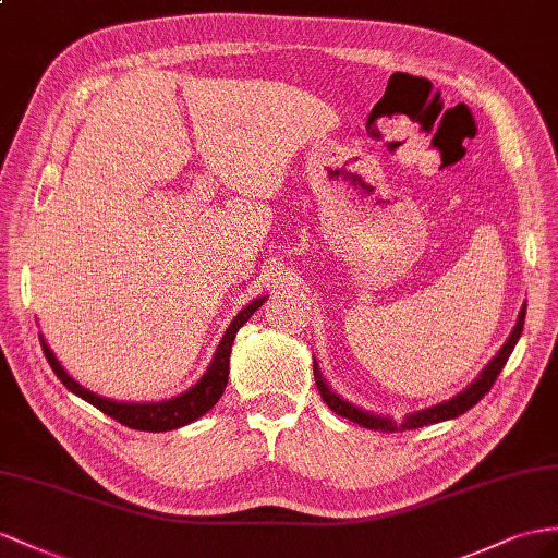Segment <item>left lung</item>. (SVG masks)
<instances>
[{"instance_id":"1","label":"left lung","mask_w":558,"mask_h":558,"mask_svg":"<svg viewBox=\"0 0 558 558\" xmlns=\"http://www.w3.org/2000/svg\"><path fill=\"white\" fill-rule=\"evenodd\" d=\"M523 320H525V304L519 313V320L517 325H513V330L509 335V339L505 341V347L497 351L495 359L483 367V373L469 384V387L462 391L452 396L450 401H442L438 405H432V408H424V410H417V412H410V415L403 420V424H396L391 417H384V415H373V412H367L359 405H353L349 401H344V398L337 396L330 387H327V381L323 379V373L318 363L313 361V377H316V387L320 391V398L327 403V408H330L332 412H337V415L347 417L355 424H361L365 428H375V432H405V428H420V426H426V424H436V422H442V420H452V417H460L462 412H466L469 408H474L481 398L490 391V387L495 384L497 375L502 373V367L507 365V359L511 355L513 347H517V341L523 332Z\"/></svg>"}]
</instances>
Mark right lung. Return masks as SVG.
Returning a JSON list of instances; mask_svg holds the SVG:
<instances>
[{
    "label": "right lung",
    "mask_w": 558,
    "mask_h": 558,
    "mask_svg": "<svg viewBox=\"0 0 558 558\" xmlns=\"http://www.w3.org/2000/svg\"><path fill=\"white\" fill-rule=\"evenodd\" d=\"M264 299L266 296L254 299V302L242 308L233 318V323L228 325V330L221 337L217 351H214V359L207 367V373L199 377V381L193 384V387L189 391H183L181 396L169 398V401H160V403H118V401H110V398L96 396L94 391L80 387V384L65 373L63 365L56 361L53 351L47 347L45 337H41V351H45L51 369L56 373V377L65 384L68 391H73L75 396L82 398V401H87L94 408L106 412L108 417L130 428H136V432H171V428H179L199 420L205 412H209L214 405H217L228 384V369H231L228 365H231V349H233L235 335L240 327L250 320L252 313L264 304Z\"/></svg>",
    "instance_id": "right-lung-1"
}]
</instances>
